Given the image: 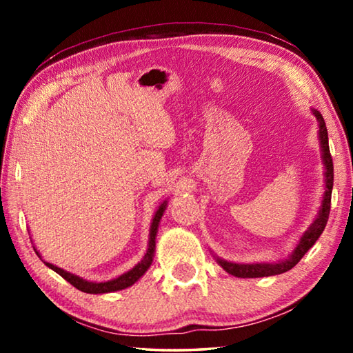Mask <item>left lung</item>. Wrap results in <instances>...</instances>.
I'll return each instance as SVG.
<instances>
[{"label": "left lung", "mask_w": 353, "mask_h": 353, "mask_svg": "<svg viewBox=\"0 0 353 353\" xmlns=\"http://www.w3.org/2000/svg\"><path fill=\"white\" fill-rule=\"evenodd\" d=\"M314 117L318 118L319 121V140H321V148H322V159H324L325 165V193H324V201H322V207L319 210L318 218H316L314 223L310 225V229L305 232V235L301 238L297 248L294 252L291 254L288 260L280 261V263H254V265H238V263H230L219 260L218 263L224 268L232 276L235 277H268V276H277V274H283L290 271L291 268H294L303 255L308 252V249L313 246V244L318 241L322 232H324L328 214H330V202H332V188H333V160L330 154V148H328V134L325 128V121L322 118L318 110H313Z\"/></svg>", "instance_id": "8db88e82"}]
</instances>
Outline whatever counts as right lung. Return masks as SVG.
Masks as SVG:
<instances>
[{"label": "right lung", "mask_w": 353, "mask_h": 353, "mask_svg": "<svg viewBox=\"0 0 353 353\" xmlns=\"http://www.w3.org/2000/svg\"><path fill=\"white\" fill-rule=\"evenodd\" d=\"M166 208V202H163L162 205L159 207V210L155 212L154 214V219H152V224H151V234H149V246L146 250V255L143 256V260L137 265L132 270L128 271L126 274H123V276H119L118 279H113L109 280V282H103V283H94V282H87V280H83L81 277L74 276V274H70L67 271L61 270V268H57L54 265H51V263H46L48 268H51L52 271H56L59 276H62L67 282H70L71 285L77 288L79 291L83 292H88V294H103V292H112V291H118V290H124L128 288V286L134 285L137 280H139L143 274L148 271V268L151 266L152 263V256H154V249H155V235H157V227L160 219H162V214ZM35 250V249H34ZM39 255V252H37Z\"/></svg>", "instance_id": "1"}]
</instances>
